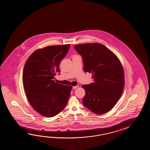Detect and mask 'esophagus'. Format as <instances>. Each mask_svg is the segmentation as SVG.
<instances>
[{"label":"esophagus","mask_w":150,"mask_h":150,"mask_svg":"<svg viewBox=\"0 0 150 150\" xmlns=\"http://www.w3.org/2000/svg\"><path fill=\"white\" fill-rule=\"evenodd\" d=\"M78 87H79V86H78V85H76V86H74V87H73V89H76V88H78Z\"/></svg>","instance_id":"1"}]
</instances>
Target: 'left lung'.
Instances as JSON below:
<instances>
[{"label":"left lung","mask_w":150,"mask_h":150,"mask_svg":"<svg viewBox=\"0 0 150 150\" xmlns=\"http://www.w3.org/2000/svg\"><path fill=\"white\" fill-rule=\"evenodd\" d=\"M83 58L85 72L92 74L93 83L83 85V105L96 114L111 110L121 96L125 74L121 63L112 51L100 43L74 46Z\"/></svg>","instance_id":"left-lung-1"}]
</instances>
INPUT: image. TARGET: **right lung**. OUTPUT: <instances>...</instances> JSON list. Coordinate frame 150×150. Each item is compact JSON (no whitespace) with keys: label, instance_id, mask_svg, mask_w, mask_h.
I'll use <instances>...</instances> for the list:
<instances>
[{"label":"right lung","instance_id":"obj_1","mask_svg":"<svg viewBox=\"0 0 150 150\" xmlns=\"http://www.w3.org/2000/svg\"><path fill=\"white\" fill-rule=\"evenodd\" d=\"M70 45L49 46L34 51L26 61L23 71L24 89L29 102L47 117L57 115L66 107L72 87L55 83L59 65Z\"/></svg>","mask_w":150,"mask_h":150}]
</instances>
